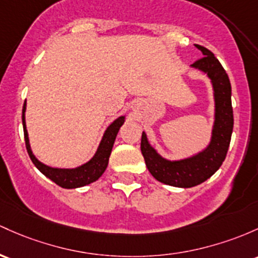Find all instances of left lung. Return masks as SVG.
I'll return each mask as SVG.
<instances>
[{
    "label": "left lung",
    "instance_id": "1",
    "mask_svg": "<svg viewBox=\"0 0 258 258\" xmlns=\"http://www.w3.org/2000/svg\"><path fill=\"white\" fill-rule=\"evenodd\" d=\"M196 47L202 51L203 57L194 62L191 67L206 73L213 88L214 122L208 146L191 157L170 160L157 152L144 131L141 140V152L149 172L154 179L174 187H194L209 179L224 161L233 134L231 86L228 75L211 51L201 45Z\"/></svg>",
    "mask_w": 258,
    "mask_h": 258
}]
</instances>
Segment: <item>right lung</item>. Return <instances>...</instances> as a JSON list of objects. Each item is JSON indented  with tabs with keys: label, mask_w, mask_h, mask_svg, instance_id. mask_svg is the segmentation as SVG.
<instances>
[{
	"label": "right lung",
	"mask_w": 258,
	"mask_h": 258,
	"mask_svg": "<svg viewBox=\"0 0 258 258\" xmlns=\"http://www.w3.org/2000/svg\"><path fill=\"white\" fill-rule=\"evenodd\" d=\"M25 110H27V101L23 105V115H22V121H23V130H24V140L25 147H27L28 154L33 164L39 169V171L42 172L47 179L61 186L63 188H77L83 187V186L89 185V183L97 181L104 171L106 170L107 164H109V158L111 154L112 146H114L116 136H117L118 130L124 122L126 116H118L116 120L112 121L109 126L106 127L103 137H101L100 143H99L97 152L90 158L87 163L82 164L77 168H52V166L46 165L41 163L35 155L33 154L32 148L29 143V136H28L27 124H25Z\"/></svg>",
	"instance_id": "right-lung-1"
}]
</instances>
